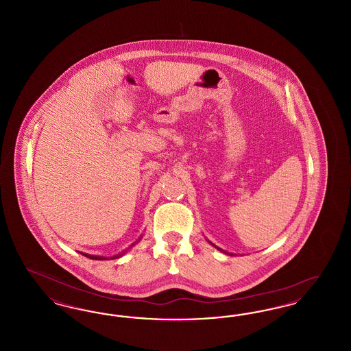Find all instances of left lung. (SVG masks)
Returning a JSON list of instances; mask_svg holds the SVG:
<instances>
[{
	"label": "left lung",
	"mask_w": 351,
	"mask_h": 351,
	"mask_svg": "<svg viewBox=\"0 0 351 351\" xmlns=\"http://www.w3.org/2000/svg\"><path fill=\"white\" fill-rule=\"evenodd\" d=\"M206 241H208V242H209V243H210L212 246H215V247H216V249H217L218 251H221V252H223V254H228V255H232V256H233V254H232V252H228V251L222 250L221 247H217V246H216L215 243H212V242H210L209 239H206Z\"/></svg>",
	"instance_id": "1"
}]
</instances>
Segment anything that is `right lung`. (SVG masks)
<instances>
[{"mask_svg": "<svg viewBox=\"0 0 351 351\" xmlns=\"http://www.w3.org/2000/svg\"><path fill=\"white\" fill-rule=\"evenodd\" d=\"M142 239V235L134 242V243H132L128 249H125L123 251H121L119 254H117V255H113V256H100V255H90V254H85V252H80V254H83L84 256H86V258H89V259H95V261H106V259H117V258H121L122 255H125L128 251L130 250L132 247H133L134 245H136L139 241Z\"/></svg>", "mask_w": 351, "mask_h": 351, "instance_id": "obj_1", "label": "right lung"}]
</instances>
